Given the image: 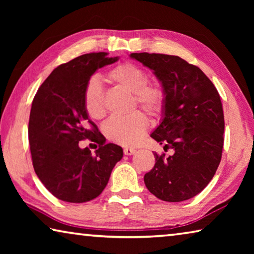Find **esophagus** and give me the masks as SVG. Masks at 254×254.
I'll return each mask as SVG.
<instances>
[{
  "mask_svg": "<svg viewBox=\"0 0 254 254\" xmlns=\"http://www.w3.org/2000/svg\"><path fill=\"white\" fill-rule=\"evenodd\" d=\"M124 154H127V156H131V154H133L135 152V149L133 148H124Z\"/></svg>",
  "mask_w": 254,
  "mask_h": 254,
  "instance_id": "esophagus-1",
  "label": "esophagus"
}]
</instances>
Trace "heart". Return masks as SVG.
Returning <instances> with one entry per match:
<instances>
[{
    "label": "heart",
    "mask_w": 254,
    "mask_h": 254,
    "mask_svg": "<svg viewBox=\"0 0 254 254\" xmlns=\"http://www.w3.org/2000/svg\"><path fill=\"white\" fill-rule=\"evenodd\" d=\"M106 81L132 94L133 104L158 117L166 104V91L158 81H148V74L142 68L124 63L112 68L105 75ZM84 107L88 117L101 120L105 117L104 93L97 80L89 81L84 91ZM149 127L147 117L134 112L127 118H112L105 123L104 134L112 142L134 145L142 139Z\"/></svg>",
    "instance_id": "1"
}]
</instances>
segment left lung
<instances>
[{"instance_id":"1","label":"left lung","mask_w":254,"mask_h":254,"mask_svg":"<svg viewBox=\"0 0 254 254\" xmlns=\"http://www.w3.org/2000/svg\"><path fill=\"white\" fill-rule=\"evenodd\" d=\"M153 70L166 91L162 120L151 137L174 154H154L144 175L149 191L165 201H183L207 186L221 162L224 114L220 94L198 67L178 56L131 54Z\"/></svg>"}]
</instances>
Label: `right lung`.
Masks as SVG:
<instances>
[{"label": "right lung", "instance_id": "obj_1", "mask_svg": "<svg viewBox=\"0 0 254 254\" xmlns=\"http://www.w3.org/2000/svg\"><path fill=\"white\" fill-rule=\"evenodd\" d=\"M106 56L86 54L55 68L32 101L28 132L34 171L51 194L68 203L100 196L123 157L120 145L105 144L84 107L91 76L119 60ZM85 138L99 143L95 155L79 148V141Z\"/></svg>", "mask_w": 254, "mask_h": 254}]
</instances>
